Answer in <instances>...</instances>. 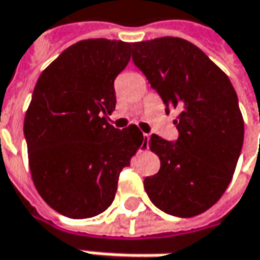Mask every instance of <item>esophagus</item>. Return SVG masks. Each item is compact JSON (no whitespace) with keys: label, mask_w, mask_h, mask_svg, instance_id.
<instances>
[{"label":"esophagus","mask_w":260,"mask_h":260,"mask_svg":"<svg viewBox=\"0 0 260 260\" xmlns=\"http://www.w3.org/2000/svg\"><path fill=\"white\" fill-rule=\"evenodd\" d=\"M148 142H149V135L144 134V142H142V149H148Z\"/></svg>","instance_id":"1"}]
</instances>
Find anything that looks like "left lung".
Instances as JSON below:
<instances>
[{
	"instance_id": "obj_1",
	"label": "left lung",
	"mask_w": 260,
	"mask_h": 260,
	"mask_svg": "<svg viewBox=\"0 0 260 260\" xmlns=\"http://www.w3.org/2000/svg\"><path fill=\"white\" fill-rule=\"evenodd\" d=\"M132 60L167 112L180 109L177 141L149 138L161 167L144 180L145 191L167 214L197 216L226 191L242 151L245 123L235 87L202 50L178 37L134 43Z\"/></svg>"
}]
</instances>
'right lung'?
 <instances>
[{
    "label": "right lung",
    "instance_id": "obj_1",
    "mask_svg": "<svg viewBox=\"0 0 260 260\" xmlns=\"http://www.w3.org/2000/svg\"><path fill=\"white\" fill-rule=\"evenodd\" d=\"M132 43L90 39L70 46L39 77L24 119L32 181L43 200L70 219H89L115 199L122 168L144 142L137 125L108 122L113 82Z\"/></svg>",
    "mask_w": 260,
    "mask_h": 260
}]
</instances>
